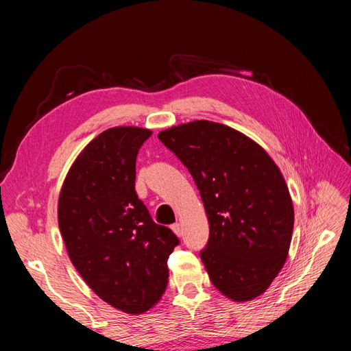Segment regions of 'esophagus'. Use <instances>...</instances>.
I'll list each match as a JSON object with an SVG mask.
<instances>
[{
	"instance_id": "obj_1",
	"label": "esophagus",
	"mask_w": 351,
	"mask_h": 351,
	"mask_svg": "<svg viewBox=\"0 0 351 351\" xmlns=\"http://www.w3.org/2000/svg\"><path fill=\"white\" fill-rule=\"evenodd\" d=\"M171 230L174 231V234H176L177 237H182V234H183V232H182V226H180V224H174V226H171Z\"/></svg>"
}]
</instances>
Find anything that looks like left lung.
Here are the masks:
<instances>
[{"label": "left lung", "instance_id": "obj_1", "mask_svg": "<svg viewBox=\"0 0 351 351\" xmlns=\"http://www.w3.org/2000/svg\"><path fill=\"white\" fill-rule=\"evenodd\" d=\"M192 174L209 222L200 252L209 278L232 302L268 290L289 256L293 200L261 145L226 124L196 120L159 132Z\"/></svg>", "mask_w": 351, "mask_h": 351}]
</instances>
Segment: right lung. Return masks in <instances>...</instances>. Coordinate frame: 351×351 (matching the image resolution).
Segmentation results:
<instances>
[{"label":"right lung","mask_w":351,"mask_h":351,"mask_svg":"<svg viewBox=\"0 0 351 351\" xmlns=\"http://www.w3.org/2000/svg\"><path fill=\"white\" fill-rule=\"evenodd\" d=\"M149 129L102 132L74 159L58 196V227L69 258L92 291L127 315L161 300L174 232L152 221L134 190L136 156Z\"/></svg>","instance_id":"obj_1"}]
</instances>
